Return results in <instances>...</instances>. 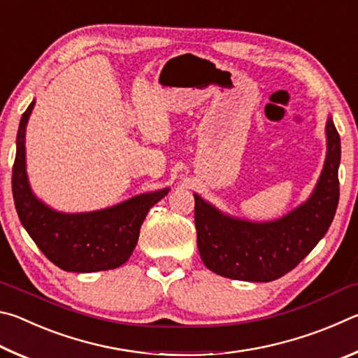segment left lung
Here are the masks:
<instances>
[{
    "instance_id": "obj_1",
    "label": "left lung",
    "mask_w": 358,
    "mask_h": 358,
    "mask_svg": "<svg viewBox=\"0 0 358 358\" xmlns=\"http://www.w3.org/2000/svg\"><path fill=\"white\" fill-rule=\"evenodd\" d=\"M327 159L310 201L265 224L232 220L194 196L197 248L205 266L230 280L268 282L294 270L329 230L339 201L341 141L327 121Z\"/></svg>"
}]
</instances>
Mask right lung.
<instances>
[{
    "label": "right lung",
    "instance_id": "right-lung-1",
    "mask_svg": "<svg viewBox=\"0 0 358 358\" xmlns=\"http://www.w3.org/2000/svg\"><path fill=\"white\" fill-rule=\"evenodd\" d=\"M34 102L22 115L12 167V194L20 222L44 256L64 271L112 270L131 257L145 216L169 189L129 199L93 213L64 215L36 199L25 172V128Z\"/></svg>",
    "mask_w": 358,
    "mask_h": 358
}]
</instances>
